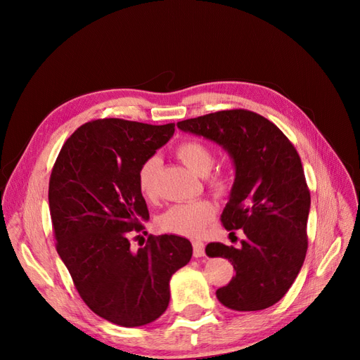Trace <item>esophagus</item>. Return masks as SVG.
Returning a JSON list of instances; mask_svg holds the SVG:
<instances>
[{
	"mask_svg": "<svg viewBox=\"0 0 360 360\" xmlns=\"http://www.w3.org/2000/svg\"><path fill=\"white\" fill-rule=\"evenodd\" d=\"M193 257L195 258H200L204 257V243L202 242H193Z\"/></svg>",
	"mask_w": 360,
	"mask_h": 360,
	"instance_id": "esophagus-1",
	"label": "esophagus"
}]
</instances>
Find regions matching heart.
<instances>
[{
	"label": "heart",
	"mask_w": 360,
	"mask_h": 360,
	"mask_svg": "<svg viewBox=\"0 0 360 360\" xmlns=\"http://www.w3.org/2000/svg\"><path fill=\"white\" fill-rule=\"evenodd\" d=\"M174 155L181 160L192 172L205 177L209 188L224 195L230 191V180L222 172L210 174L214 165V155L209 146L198 139H186L174 148ZM159 169V159L150 158L143 162L138 169V188L147 198L156 197V177ZM216 214V207L209 200H198L192 202L171 205L163 212L158 225L162 231L184 237H198L205 226L212 222Z\"/></svg>",
	"instance_id": "b5f03b06"
}]
</instances>
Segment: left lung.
<instances>
[{
	"label": "left lung",
	"mask_w": 360,
	"mask_h": 360,
	"mask_svg": "<svg viewBox=\"0 0 360 360\" xmlns=\"http://www.w3.org/2000/svg\"><path fill=\"white\" fill-rule=\"evenodd\" d=\"M177 127L219 144L234 162L221 221L225 230H243L246 237L240 248L207 245V255L230 259L236 270L216 297L234 311L271 307L297 278L308 249L311 195L299 153L274 123L246 110L183 120Z\"/></svg>",
	"instance_id": "1"
}]
</instances>
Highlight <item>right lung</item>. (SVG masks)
Returning a JSON list of instances; mask_svg holds the SVG:
<instances>
[{
    "mask_svg": "<svg viewBox=\"0 0 360 360\" xmlns=\"http://www.w3.org/2000/svg\"><path fill=\"white\" fill-rule=\"evenodd\" d=\"M174 127L93 120L64 143L51 172L57 252L86 307L123 328L148 324L167 311L169 279L192 257L191 242L180 236H150L136 252L129 240L150 217L138 169Z\"/></svg>",
    "mask_w": 360,
    "mask_h": 360,
    "instance_id": "right-lung-1",
    "label": "right lung"
}]
</instances>
